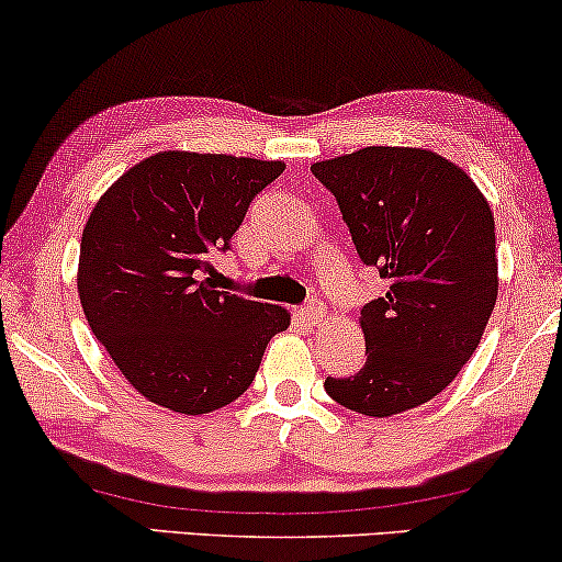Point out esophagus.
Wrapping results in <instances>:
<instances>
[{
  "label": "esophagus",
  "instance_id": "obj_1",
  "mask_svg": "<svg viewBox=\"0 0 562 562\" xmlns=\"http://www.w3.org/2000/svg\"><path fill=\"white\" fill-rule=\"evenodd\" d=\"M299 317H302L304 323L312 325V327H319V325L325 323L327 310H325V304H319V302H310L307 307H304L302 312H299Z\"/></svg>",
  "mask_w": 562,
  "mask_h": 562
}]
</instances>
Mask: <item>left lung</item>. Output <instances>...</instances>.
Masks as SVG:
<instances>
[{
  "instance_id": "1",
  "label": "left lung",
  "mask_w": 562,
  "mask_h": 562,
  "mask_svg": "<svg viewBox=\"0 0 562 562\" xmlns=\"http://www.w3.org/2000/svg\"><path fill=\"white\" fill-rule=\"evenodd\" d=\"M312 172L338 201L363 263L390 283L361 310L367 363L327 376V395L371 418L424 405L475 353L498 299L487 199L431 149L363 147Z\"/></svg>"
}]
</instances>
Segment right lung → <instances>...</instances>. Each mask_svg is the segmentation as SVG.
I'll return each instance as SVG.
<instances>
[{
  "label": "right lung",
  "instance_id": "obj_1",
  "mask_svg": "<svg viewBox=\"0 0 562 562\" xmlns=\"http://www.w3.org/2000/svg\"><path fill=\"white\" fill-rule=\"evenodd\" d=\"M286 165L157 151L100 195L79 245L77 291L94 338L128 384L172 413L203 415L250 387L268 340L291 315L216 291L211 255L227 250L250 201Z\"/></svg>",
  "mask_w": 562,
  "mask_h": 562
}]
</instances>
